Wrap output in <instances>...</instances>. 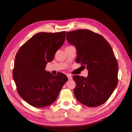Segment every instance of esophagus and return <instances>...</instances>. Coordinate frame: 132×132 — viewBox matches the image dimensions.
<instances>
[{
    "label": "esophagus",
    "mask_w": 132,
    "mask_h": 132,
    "mask_svg": "<svg viewBox=\"0 0 132 132\" xmlns=\"http://www.w3.org/2000/svg\"><path fill=\"white\" fill-rule=\"evenodd\" d=\"M67 77H68V79L69 80H71L73 79V78H72V76H71L70 74H68L67 75Z\"/></svg>",
    "instance_id": "34e87169"
}]
</instances>
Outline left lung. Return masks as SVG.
Wrapping results in <instances>:
<instances>
[{
	"label": "left lung",
	"instance_id": "8db88e82",
	"mask_svg": "<svg viewBox=\"0 0 132 132\" xmlns=\"http://www.w3.org/2000/svg\"><path fill=\"white\" fill-rule=\"evenodd\" d=\"M67 40L77 49L76 62L88 70V76L74 75V94L84 105L94 107L104 103L118 83V65L109 43L89 30L67 32Z\"/></svg>",
	"mask_w": 132,
	"mask_h": 132
}]
</instances>
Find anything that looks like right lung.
Here are the masks:
<instances>
[{
    "instance_id": "right-lung-1",
    "label": "right lung",
    "mask_w": 132,
    "mask_h": 132,
    "mask_svg": "<svg viewBox=\"0 0 132 132\" xmlns=\"http://www.w3.org/2000/svg\"><path fill=\"white\" fill-rule=\"evenodd\" d=\"M65 31L39 32L20 48L14 61L13 77L20 97L35 107L51 105L68 80L60 73L56 76L45 70L65 39Z\"/></svg>"
}]
</instances>
